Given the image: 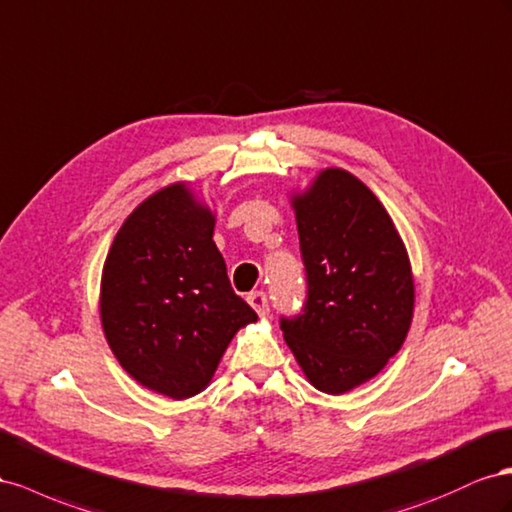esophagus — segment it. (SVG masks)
I'll return each mask as SVG.
<instances>
[{
  "label": "esophagus",
  "instance_id": "1",
  "mask_svg": "<svg viewBox=\"0 0 512 512\" xmlns=\"http://www.w3.org/2000/svg\"><path fill=\"white\" fill-rule=\"evenodd\" d=\"M248 304L253 306V309L257 311L259 317H266L270 313V304H268V296L264 294V291H253L251 296H248Z\"/></svg>",
  "mask_w": 512,
  "mask_h": 512
}]
</instances>
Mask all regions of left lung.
I'll return each instance as SVG.
<instances>
[{
    "mask_svg": "<svg viewBox=\"0 0 512 512\" xmlns=\"http://www.w3.org/2000/svg\"><path fill=\"white\" fill-rule=\"evenodd\" d=\"M291 206L306 302L281 317V330L309 382L343 394L382 371L407 337L410 257L382 203L349 171L324 169Z\"/></svg>",
    "mask_w": 512,
    "mask_h": 512,
    "instance_id": "obj_1",
    "label": "left lung"
}]
</instances>
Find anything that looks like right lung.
Here are the masks:
<instances>
[{"mask_svg": "<svg viewBox=\"0 0 512 512\" xmlns=\"http://www.w3.org/2000/svg\"><path fill=\"white\" fill-rule=\"evenodd\" d=\"M212 236L210 208L171 184L126 218L102 268L111 352L141 386L171 399L206 388L233 334L257 321Z\"/></svg>", "mask_w": 512, "mask_h": 512, "instance_id": "right-lung-1", "label": "right lung"}]
</instances>
